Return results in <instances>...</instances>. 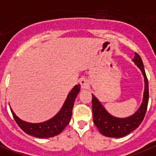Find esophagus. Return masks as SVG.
<instances>
[{
    "mask_svg": "<svg viewBox=\"0 0 156 156\" xmlns=\"http://www.w3.org/2000/svg\"><path fill=\"white\" fill-rule=\"evenodd\" d=\"M80 84H81V87L82 88H83V89H87L89 87V82L87 79L86 78H83L80 80Z\"/></svg>",
    "mask_w": 156,
    "mask_h": 156,
    "instance_id": "1",
    "label": "esophagus"
}]
</instances>
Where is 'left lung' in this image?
I'll return each instance as SVG.
<instances>
[{
    "mask_svg": "<svg viewBox=\"0 0 156 156\" xmlns=\"http://www.w3.org/2000/svg\"><path fill=\"white\" fill-rule=\"evenodd\" d=\"M133 61L136 63L137 67L142 72L145 78V92L142 104L138 111L132 116L126 118H117L114 117L105 110L101 102L93 95L92 104H93V122L98 127L99 131L103 136L108 137H119L125 136L135 129H136L140 123L142 122L145 115H146L149 101V83L146 77V72L144 69V65L141 58L137 53H135V58Z\"/></svg>",
    "mask_w": 156,
    "mask_h": 156,
    "instance_id": "8db88e82",
    "label": "left lung"
}]
</instances>
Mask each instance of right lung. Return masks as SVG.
Returning a JSON list of instances; mask_svg holds the SVG:
<instances>
[{
    "label": "right lung",
    "mask_w": 156,
    "mask_h": 156,
    "mask_svg": "<svg viewBox=\"0 0 156 156\" xmlns=\"http://www.w3.org/2000/svg\"><path fill=\"white\" fill-rule=\"evenodd\" d=\"M80 91V84L76 85L71 92L69 93L67 99L63 107L61 108L59 112L52 119L42 123H29L24 121H21L18 116H16L13 111L10 109L11 113L13 115L15 121L16 122L17 125L21 128L25 133L38 138H49L57 136L63 131V129L69 125L71 116L72 111L76 97Z\"/></svg>",
    "instance_id": "obj_1"
}]
</instances>
